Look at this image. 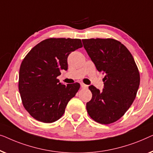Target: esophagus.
I'll return each mask as SVG.
<instances>
[{"mask_svg":"<svg viewBox=\"0 0 153 153\" xmlns=\"http://www.w3.org/2000/svg\"><path fill=\"white\" fill-rule=\"evenodd\" d=\"M81 87H82V88H84V89H87V88L88 87V85H85V84H84V83H82L81 84Z\"/></svg>","mask_w":153,"mask_h":153,"instance_id":"esophagus-1","label":"esophagus"}]
</instances>
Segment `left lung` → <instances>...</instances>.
Instances as JSON below:
<instances>
[{
	"instance_id": "8db88e82",
	"label": "left lung",
	"mask_w": 153,
	"mask_h": 153,
	"mask_svg": "<svg viewBox=\"0 0 153 153\" xmlns=\"http://www.w3.org/2000/svg\"><path fill=\"white\" fill-rule=\"evenodd\" d=\"M84 48L99 72L105 74L102 91L89 87L92 98L87 102L90 117L101 124L120 119L136 98L140 76L128 48L113 39H82Z\"/></svg>"
}]
</instances>
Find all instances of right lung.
<instances>
[{"label":"right lung","instance_id":"1","mask_svg":"<svg viewBox=\"0 0 153 153\" xmlns=\"http://www.w3.org/2000/svg\"><path fill=\"white\" fill-rule=\"evenodd\" d=\"M82 47L79 39L50 38L27 53L19 70V90L23 106L34 119L55 122L62 117L79 83L62 85L57 77L68 69V56Z\"/></svg>","mask_w":153,"mask_h":153}]
</instances>
